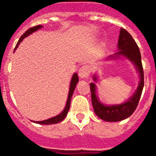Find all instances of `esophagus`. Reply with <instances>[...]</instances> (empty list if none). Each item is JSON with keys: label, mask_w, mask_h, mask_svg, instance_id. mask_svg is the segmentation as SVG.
Wrapping results in <instances>:
<instances>
[{"label": "esophagus", "mask_w": 156, "mask_h": 156, "mask_svg": "<svg viewBox=\"0 0 156 156\" xmlns=\"http://www.w3.org/2000/svg\"><path fill=\"white\" fill-rule=\"evenodd\" d=\"M90 72L91 69L90 68V66H83L79 69L78 75H79L80 78H87L90 75Z\"/></svg>", "instance_id": "34e87169"}]
</instances>
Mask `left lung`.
<instances>
[{
    "instance_id": "8db88e82",
    "label": "left lung",
    "mask_w": 156,
    "mask_h": 156,
    "mask_svg": "<svg viewBox=\"0 0 156 156\" xmlns=\"http://www.w3.org/2000/svg\"><path fill=\"white\" fill-rule=\"evenodd\" d=\"M118 48L119 50L109 57L111 59H116L119 56H124L129 59L136 66V70L140 74V81L137 89L127 101L122 104L112 105V106H106L100 103L96 94L97 92L96 84L94 83H90V87L91 91V100H92L94 112L102 120L110 122L122 121L133 114L136 108L137 107L144 86V75L142 62H141L140 51L132 36L123 28H121L120 29ZM93 79L94 81H97V78L95 75H94Z\"/></svg>"
}]
</instances>
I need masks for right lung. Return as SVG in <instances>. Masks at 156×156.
<instances>
[{"label": "right lung", "instance_id": "obj_1", "mask_svg": "<svg viewBox=\"0 0 156 156\" xmlns=\"http://www.w3.org/2000/svg\"><path fill=\"white\" fill-rule=\"evenodd\" d=\"M43 26H41V25H38V26H34V27H31L29 29V30L26 31L23 35L20 37V40L19 41L17 42L16 45V48L15 50L19 47L20 45V42L23 40L26 37L29 36V34H32L33 32L34 31H37L38 29H40L41 28H42ZM14 50V51H15ZM78 81V77L77 73H75L73 75H72V80H71V83H70V87H69V95H68V99H67V101H66V104L65 108H64L63 111L59 114L58 115L54 116L53 118H50V119H47V120H44V121H40V122H34V121H31L32 122L34 123H37V124H40V125H53V124H56V123H59V122H62L64 119L66 118V116L68 114V112L69 110V108H70V103H71V99H72V95H73V93L74 90H75V88L76 87V84Z\"/></svg>", "mask_w": 156, "mask_h": 156}]
</instances>
